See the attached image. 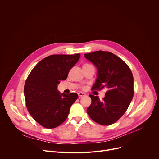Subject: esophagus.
I'll return each instance as SVG.
<instances>
[{
	"label": "esophagus",
	"instance_id": "34e87169",
	"mask_svg": "<svg viewBox=\"0 0 159 159\" xmlns=\"http://www.w3.org/2000/svg\"><path fill=\"white\" fill-rule=\"evenodd\" d=\"M78 95H79V97H83V96H85L86 94L85 93H79L78 94Z\"/></svg>",
	"mask_w": 159,
	"mask_h": 159
}]
</instances>
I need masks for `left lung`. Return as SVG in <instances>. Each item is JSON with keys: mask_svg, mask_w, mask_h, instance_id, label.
I'll use <instances>...</instances> for the list:
<instances>
[{"mask_svg": "<svg viewBox=\"0 0 159 159\" xmlns=\"http://www.w3.org/2000/svg\"><path fill=\"white\" fill-rule=\"evenodd\" d=\"M97 68V79L92 89H108L101 101L90 94L92 102L87 109L90 118L102 125L117 121L127 110L133 97V77L126 63L111 52L96 51L84 55Z\"/></svg>", "mask_w": 159, "mask_h": 159, "instance_id": "obj_1", "label": "left lung"}]
</instances>
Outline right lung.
<instances>
[{
    "mask_svg": "<svg viewBox=\"0 0 159 159\" xmlns=\"http://www.w3.org/2000/svg\"><path fill=\"white\" fill-rule=\"evenodd\" d=\"M80 57V53L48 56L41 60L28 77L24 87L26 107L43 127L54 128L63 123L77 100V94H61L57 87L67 78Z\"/></svg>",
    "mask_w": 159,
    "mask_h": 159,
    "instance_id": "right-lung-1",
    "label": "right lung"
}]
</instances>
